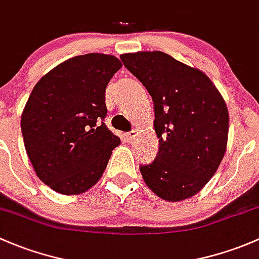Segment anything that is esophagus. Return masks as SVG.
<instances>
[{
  "label": "esophagus",
  "mask_w": 259,
  "mask_h": 259,
  "mask_svg": "<svg viewBox=\"0 0 259 259\" xmlns=\"http://www.w3.org/2000/svg\"><path fill=\"white\" fill-rule=\"evenodd\" d=\"M137 136H138L137 131H131V132L126 133V138L128 141H131V142H132L133 140H136V137H137Z\"/></svg>",
  "instance_id": "34e87169"
}]
</instances>
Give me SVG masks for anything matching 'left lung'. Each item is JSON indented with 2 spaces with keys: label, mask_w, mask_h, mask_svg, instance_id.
<instances>
[{
  "label": "left lung",
  "mask_w": 259,
  "mask_h": 259,
  "mask_svg": "<svg viewBox=\"0 0 259 259\" xmlns=\"http://www.w3.org/2000/svg\"><path fill=\"white\" fill-rule=\"evenodd\" d=\"M121 60L154 105L159 149L151 164L140 166L143 181L164 201L191 198L209 182L227 149L222 95L201 70L161 51L124 53Z\"/></svg>",
  "instance_id": "8db88e82"
}]
</instances>
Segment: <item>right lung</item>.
I'll return each instance as SVG.
<instances>
[{
    "mask_svg": "<svg viewBox=\"0 0 259 259\" xmlns=\"http://www.w3.org/2000/svg\"><path fill=\"white\" fill-rule=\"evenodd\" d=\"M121 61L87 53L56 66L32 90L21 117L23 142L37 177L61 194L89 191L121 143L105 124L106 87Z\"/></svg>",
    "mask_w": 259,
    "mask_h": 259,
    "instance_id": "1",
    "label": "right lung"
}]
</instances>
